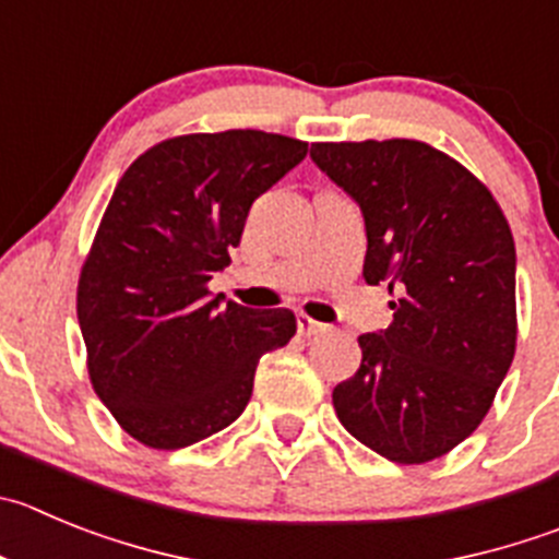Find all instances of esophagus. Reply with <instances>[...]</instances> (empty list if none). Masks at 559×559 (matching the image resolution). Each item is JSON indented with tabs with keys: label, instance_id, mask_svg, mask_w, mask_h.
<instances>
[{
	"label": "esophagus",
	"instance_id": "1",
	"mask_svg": "<svg viewBox=\"0 0 559 559\" xmlns=\"http://www.w3.org/2000/svg\"><path fill=\"white\" fill-rule=\"evenodd\" d=\"M297 331H300V336H317V333H325L328 325L311 320L309 314H297Z\"/></svg>",
	"mask_w": 559,
	"mask_h": 559
}]
</instances>
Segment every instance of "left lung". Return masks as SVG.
Wrapping results in <instances>:
<instances>
[{"mask_svg": "<svg viewBox=\"0 0 559 559\" xmlns=\"http://www.w3.org/2000/svg\"><path fill=\"white\" fill-rule=\"evenodd\" d=\"M311 159L361 206L367 284L394 320L364 333L333 389L344 430L403 466L472 436L515 356V245L491 190L421 140L314 143Z\"/></svg>", "mask_w": 559, "mask_h": 559, "instance_id": "1", "label": "left lung"}]
</instances>
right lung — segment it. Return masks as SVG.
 Segmentation results:
<instances>
[{
    "mask_svg": "<svg viewBox=\"0 0 559 559\" xmlns=\"http://www.w3.org/2000/svg\"><path fill=\"white\" fill-rule=\"evenodd\" d=\"M309 143L259 129L151 145L107 203L76 286L87 374L115 421L151 450H181L231 425L255 364L295 336L289 309L212 297L250 203L304 162Z\"/></svg>",
    "mask_w": 559,
    "mask_h": 559,
    "instance_id": "1",
    "label": "right lung"
}]
</instances>
